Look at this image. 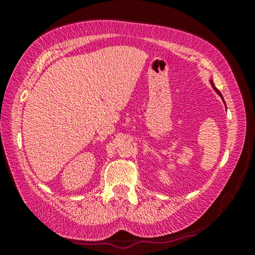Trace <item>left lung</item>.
Returning a JSON list of instances; mask_svg holds the SVG:
<instances>
[{
	"mask_svg": "<svg viewBox=\"0 0 255 255\" xmlns=\"http://www.w3.org/2000/svg\"><path fill=\"white\" fill-rule=\"evenodd\" d=\"M211 85H212V86H214V83H212V81H211ZM214 88H215V86H214ZM215 90H216V92H217V93L219 94V95H221V96H222V94H221V92H219V90H218L217 88H215Z\"/></svg>",
	"mask_w": 255,
	"mask_h": 255,
	"instance_id": "1",
	"label": "left lung"
}]
</instances>
